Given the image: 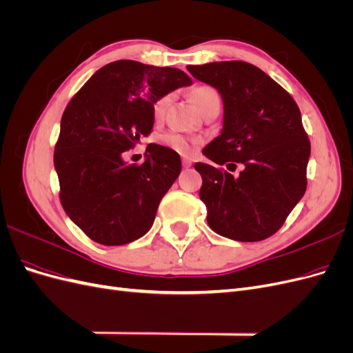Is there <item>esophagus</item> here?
Listing matches in <instances>:
<instances>
[{
  "instance_id": "esophagus-1",
  "label": "esophagus",
  "mask_w": 353,
  "mask_h": 353,
  "mask_svg": "<svg viewBox=\"0 0 353 353\" xmlns=\"http://www.w3.org/2000/svg\"><path fill=\"white\" fill-rule=\"evenodd\" d=\"M183 166H184V168H190V166H191V160L187 159V157H184V159H183Z\"/></svg>"
}]
</instances>
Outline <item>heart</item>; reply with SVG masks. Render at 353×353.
I'll return each instance as SVG.
<instances>
[{
  "instance_id": "heart-1",
  "label": "heart",
  "mask_w": 353,
  "mask_h": 353,
  "mask_svg": "<svg viewBox=\"0 0 353 353\" xmlns=\"http://www.w3.org/2000/svg\"><path fill=\"white\" fill-rule=\"evenodd\" d=\"M213 100H219L218 92L210 88V87H197L193 90V101L197 105V109H203L205 105ZM169 97H162L159 99L154 104H153V117L154 121H160L165 114V109L168 105ZM157 141L160 145L168 147L169 150H172L175 153L179 154H191L194 152V148L200 144V140L193 137H187L184 134L179 132H165L162 135H159Z\"/></svg>"
}]
</instances>
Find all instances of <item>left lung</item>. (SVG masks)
<instances>
[{"label":"left lung","mask_w":353,"mask_h":353,"mask_svg":"<svg viewBox=\"0 0 353 353\" xmlns=\"http://www.w3.org/2000/svg\"><path fill=\"white\" fill-rule=\"evenodd\" d=\"M187 70L218 90L223 103L222 131L203 154L216 165L244 166L234 178L209 163L194 165L209 227L236 241L268 239L306 191L311 143L301 110L290 94L250 63L213 61Z\"/></svg>","instance_id":"8db88e82"}]
</instances>
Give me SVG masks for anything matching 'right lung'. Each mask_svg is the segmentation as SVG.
I'll use <instances>...</instances> for the list:
<instances>
[{
    "label": "right lung",
    "mask_w": 353,
    "mask_h": 353,
    "mask_svg": "<svg viewBox=\"0 0 353 353\" xmlns=\"http://www.w3.org/2000/svg\"><path fill=\"white\" fill-rule=\"evenodd\" d=\"M191 82L175 68L117 60L95 72L68 104L54 152L60 201L91 240L121 245L152 228L181 157L148 144L144 163L135 166L122 153L152 132L153 104Z\"/></svg>",
    "instance_id": "obj_1"
}]
</instances>
